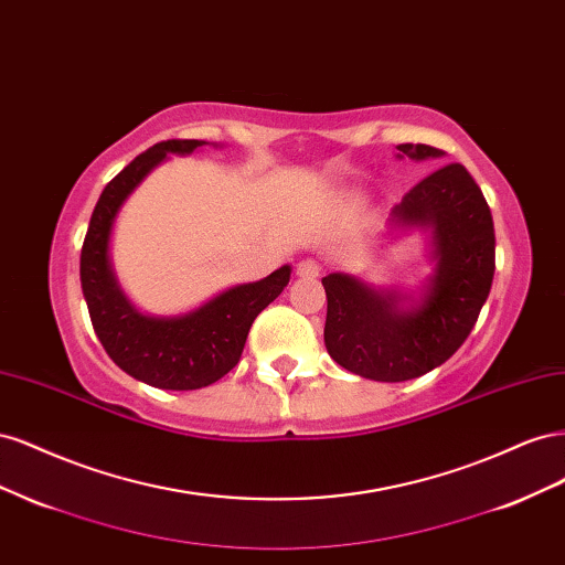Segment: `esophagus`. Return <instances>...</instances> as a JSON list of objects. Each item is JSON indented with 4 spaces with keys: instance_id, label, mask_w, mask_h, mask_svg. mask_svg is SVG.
<instances>
[{
    "instance_id": "34e87169",
    "label": "esophagus",
    "mask_w": 565,
    "mask_h": 565,
    "mask_svg": "<svg viewBox=\"0 0 565 565\" xmlns=\"http://www.w3.org/2000/svg\"><path fill=\"white\" fill-rule=\"evenodd\" d=\"M320 270H322L320 262H316V259H303V262H299V266H297V276H299V278H306V280H311V278H318V276H320Z\"/></svg>"
}]
</instances>
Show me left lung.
<instances>
[{"label": "left lung", "mask_w": 565, "mask_h": 565, "mask_svg": "<svg viewBox=\"0 0 565 565\" xmlns=\"http://www.w3.org/2000/svg\"><path fill=\"white\" fill-rule=\"evenodd\" d=\"M413 160L443 150L401 143ZM391 226L431 231L434 276L419 299L344 273L322 278L324 347L334 363L374 382H407L443 365L473 330L494 276V226L481 188L459 162L443 164L391 210Z\"/></svg>", "instance_id": "obj_1"}]
</instances>
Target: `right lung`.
Returning a JSON list of instances; mask_svg holds the SVG:
<instances>
[{"mask_svg":"<svg viewBox=\"0 0 565 565\" xmlns=\"http://www.w3.org/2000/svg\"><path fill=\"white\" fill-rule=\"evenodd\" d=\"M204 141H162L134 158L100 193L79 256L82 292L94 332L113 363L134 380L156 388L193 391L218 382L241 361L254 318L278 299L292 268L282 266L268 278L235 285L200 309L152 318L134 309L110 266V233L119 207L167 152L188 156Z\"/></svg>","mask_w":565,"mask_h":565,"instance_id":"right-lung-1","label":"right lung"}]
</instances>
